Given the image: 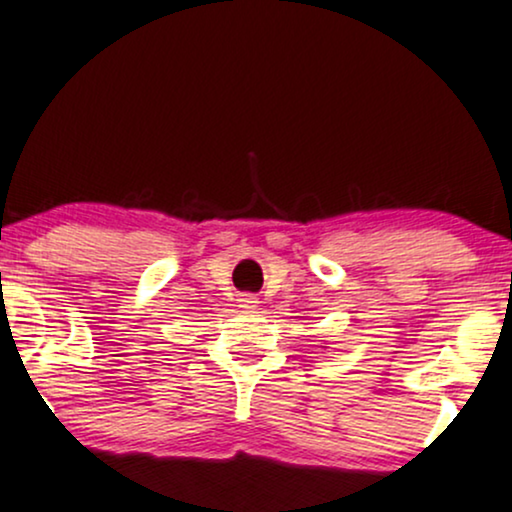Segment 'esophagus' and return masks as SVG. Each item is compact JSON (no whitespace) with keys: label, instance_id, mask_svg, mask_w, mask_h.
Returning a JSON list of instances; mask_svg holds the SVG:
<instances>
[{"label":"esophagus","instance_id":"1","mask_svg":"<svg viewBox=\"0 0 512 512\" xmlns=\"http://www.w3.org/2000/svg\"><path fill=\"white\" fill-rule=\"evenodd\" d=\"M239 306H242V309H256L258 299L254 294H242V297H239Z\"/></svg>","mask_w":512,"mask_h":512}]
</instances>
